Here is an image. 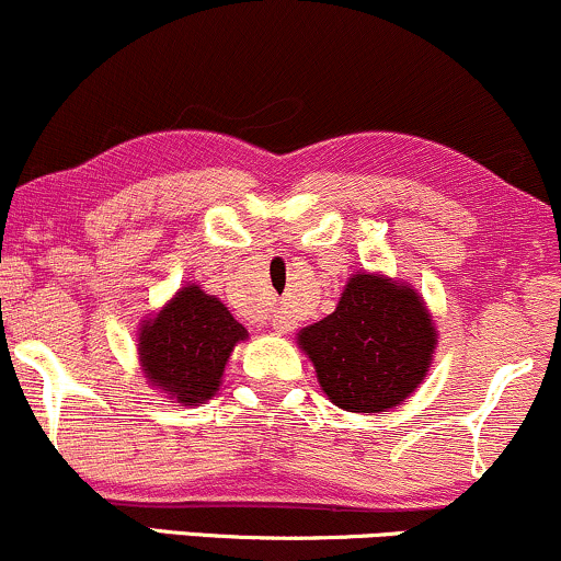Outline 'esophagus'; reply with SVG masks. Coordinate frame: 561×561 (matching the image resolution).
<instances>
[{
  "mask_svg": "<svg viewBox=\"0 0 561 561\" xmlns=\"http://www.w3.org/2000/svg\"><path fill=\"white\" fill-rule=\"evenodd\" d=\"M272 321H274V330L279 332V334H285V332H293V327H295V319L289 317L287 311H276Z\"/></svg>",
  "mask_w": 561,
  "mask_h": 561,
  "instance_id": "1",
  "label": "esophagus"
}]
</instances>
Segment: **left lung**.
<instances>
[{
    "label": "left lung",
    "mask_w": 561,
    "mask_h": 561,
    "mask_svg": "<svg viewBox=\"0 0 561 561\" xmlns=\"http://www.w3.org/2000/svg\"><path fill=\"white\" fill-rule=\"evenodd\" d=\"M298 340L334 405L379 414L427 375L435 327L414 289L356 274L330 317L306 327Z\"/></svg>",
    "instance_id": "8db88e82"
}]
</instances>
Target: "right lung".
I'll return each instance as SVG.
<instances>
[{"instance_id":"obj_1","label":"right lung","mask_w":561,"mask_h":561,"mask_svg":"<svg viewBox=\"0 0 561 561\" xmlns=\"http://www.w3.org/2000/svg\"><path fill=\"white\" fill-rule=\"evenodd\" d=\"M248 330L221 300L190 285L139 332V358L152 385L186 405L221 385L224 366Z\"/></svg>"}]
</instances>
